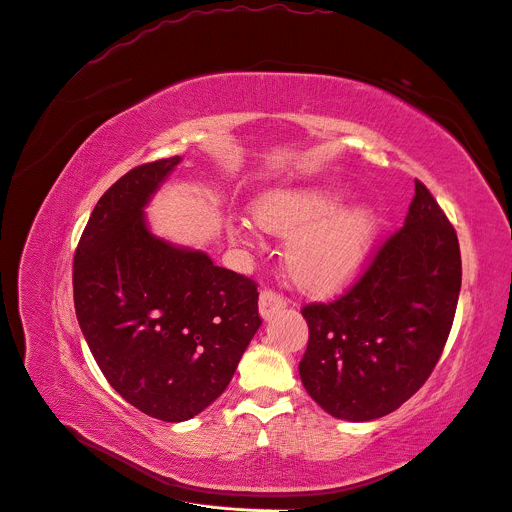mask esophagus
Listing matches in <instances>:
<instances>
[{
    "label": "esophagus",
    "mask_w": 512,
    "mask_h": 512,
    "mask_svg": "<svg viewBox=\"0 0 512 512\" xmlns=\"http://www.w3.org/2000/svg\"><path fill=\"white\" fill-rule=\"evenodd\" d=\"M284 307H286V301H284V297H280L278 292H274V290H263V292L259 294V315H261L263 319H270L274 313L282 311Z\"/></svg>",
    "instance_id": "obj_1"
}]
</instances>
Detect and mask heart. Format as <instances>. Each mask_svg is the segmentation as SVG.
<instances>
[{"mask_svg":"<svg viewBox=\"0 0 512 512\" xmlns=\"http://www.w3.org/2000/svg\"><path fill=\"white\" fill-rule=\"evenodd\" d=\"M348 193L330 182H294L263 191L253 215H240L230 234L257 242L261 230L290 234L286 263L292 278L311 292H334L363 270L375 236V213L365 203L344 205Z\"/></svg>","mask_w":512,"mask_h":512,"instance_id":"1","label":"heart"}]
</instances>
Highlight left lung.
<instances>
[{"instance_id":"1","label":"left lung","mask_w":512,"mask_h":512,"mask_svg":"<svg viewBox=\"0 0 512 512\" xmlns=\"http://www.w3.org/2000/svg\"><path fill=\"white\" fill-rule=\"evenodd\" d=\"M461 249L427 188L361 280L328 305H307L301 382L336 419L373 421L407 402L434 371L461 292Z\"/></svg>"}]
</instances>
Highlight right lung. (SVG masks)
Wrapping results in <instances>:
<instances>
[{"label": "right lung", "instance_id": "obj_1", "mask_svg": "<svg viewBox=\"0 0 512 512\" xmlns=\"http://www.w3.org/2000/svg\"><path fill=\"white\" fill-rule=\"evenodd\" d=\"M182 157L124 174L97 201L74 255L78 326L105 380L159 421H186L230 384L261 326L253 280L157 236L147 205Z\"/></svg>", "mask_w": 512, "mask_h": 512}]
</instances>
